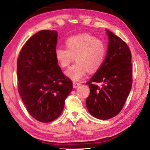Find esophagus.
I'll return each mask as SVG.
<instances>
[{"label":"esophagus","mask_w":150,"mask_h":150,"mask_svg":"<svg viewBox=\"0 0 150 150\" xmlns=\"http://www.w3.org/2000/svg\"><path fill=\"white\" fill-rule=\"evenodd\" d=\"M73 88H77L79 86L81 85V83H79V82H77V81H74V82L73 83Z\"/></svg>","instance_id":"1"}]
</instances>
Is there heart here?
<instances>
[{
  "label": "heart",
  "instance_id": "obj_1",
  "mask_svg": "<svg viewBox=\"0 0 150 150\" xmlns=\"http://www.w3.org/2000/svg\"><path fill=\"white\" fill-rule=\"evenodd\" d=\"M66 47H58L55 50V57L62 67H69L77 60L67 71L66 75L77 81L84 76L87 71L96 72L105 60L106 48L104 42L89 34L74 35L65 42Z\"/></svg>",
  "mask_w": 150,
  "mask_h": 150
}]
</instances>
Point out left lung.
<instances>
[{"label": "left lung", "mask_w": 150, "mask_h": 150, "mask_svg": "<svg viewBox=\"0 0 150 150\" xmlns=\"http://www.w3.org/2000/svg\"><path fill=\"white\" fill-rule=\"evenodd\" d=\"M108 47L103 65L90 80L86 106L91 115L107 120L122 110L132 85V55L125 42L107 30ZM100 83L101 85H98Z\"/></svg>", "instance_id": "left-lung-1"}]
</instances>
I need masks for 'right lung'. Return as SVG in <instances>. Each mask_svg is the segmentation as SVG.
Segmentation results:
<instances>
[{
	"instance_id": "1",
	"label": "right lung",
	"mask_w": 150,
	"mask_h": 150,
	"mask_svg": "<svg viewBox=\"0 0 150 150\" xmlns=\"http://www.w3.org/2000/svg\"><path fill=\"white\" fill-rule=\"evenodd\" d=\"M57 40L56 30H41L24 45L17 60L19 94L30 115L42 122L59 117L73 89L57 65Z\"/></svg>"
}]
</instances>
